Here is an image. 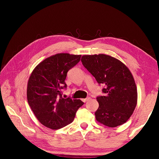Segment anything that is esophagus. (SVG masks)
<instances>
[{
	"mask_svg": "<svg viewBox=\"0 0 159 159\" xmlns=\"http://www.w3.org/2000/svg\"><path fill=\"white\" fill-rule=\"evenodd\" d=\"M90 99H91V98H90L89 97H88V98H85V99H82V101H83L84 102H88V101H89Z\"/></svg>",
	"mask_w": 159,
	"mask_h": 159,
	"instance_id": "esophagus-1",
	"label": "esophagus"
}]
</instances>
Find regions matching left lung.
<instances>
[{"label":"left lung","instance_id":"left-lung-1","mask_svg":"<svg viewBox=\"0 0 159 159\" xmlns=\"http://www.w3.org/2000/svg\"><path fill=\"white\" fill-rule=\"evenodd\" d=\"M82 64L105 88L99 96L95 119L104 125L115 127L126 123L137 103L135 81L129 69L122 61L111 56L84 55Z\"/></svg>","mask_w":159,"mask_h":159}]
</instances>
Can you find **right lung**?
<instances>
[{"label":"right lung","mask_w":159,"mask_h":159,"mask_svg":"<svg viewBox=\"0 0 159 159\" xmlns=\"http://www.w3.org/2000/svg\"><path fill=\"white\" fill-rule=\"evenodd\" d=\"M81 55L60 53L47 57L33 70L27 85V100L34 114L43 125L53 130L74 121L84 105L80 99L63 98L67 73L80 60Z\"/></svg>","instance_id":"1"}]
</instances>
